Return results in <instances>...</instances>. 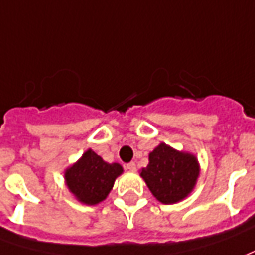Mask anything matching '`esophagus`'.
I'll return each mask as SVG.
<instances>
[{"label": "esophagus", "mask_w": 255, "mask_h": 255, "mask_svg": "<svg viewBox=\"0 0 255 255\" xmlns=\"http://www.w3.org/2000/svg\"><path fill=\"white\" fill-rule=\"evenodd\" d=\"M126 168H127L128 171H136V164L135 163H128L127 165H126Z\"/></svg>", "instance_id": "34e87169"}]
</instances>
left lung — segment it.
Instances as JSON below:
<instances>
[{
	"mask_svg": "<svg viewBox=\"0 0 255 255\" xmlns=\"http://www.w3.org/2000/svg\"><path fill=\"white\" fill-rule=\"evenodd\" d=\"M200 164L193 153L177 150L161 142L149 153V164L140 177L152 195L163 204H175L193 192Z\"/></svg>",
	"mask_w": 255,
	"mask_h": 255,
	"instance_id": "8db88e82",
	"label": "left lung"
}]
</instances>
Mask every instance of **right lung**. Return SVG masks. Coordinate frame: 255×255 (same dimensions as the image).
Listing matches in <instances>:
<instances>
[{"instance_id":"obj_1","label":"right lung","mask_w":255,"mask_h":255,"mask_svg":"<svg viewBox=\"0 0 255 255\" xmlns=\"http://www.w3.org/2000/svg\"><path fill=\"white\" fill-rule=\"evenodd\" d=\"M123 172L119 163H108L92 149H87L76 163L65 170V183L77 202L95 206L109 196L116 178Z\"/></svg>"}]
</instances>
